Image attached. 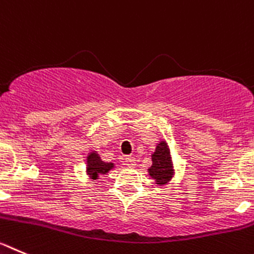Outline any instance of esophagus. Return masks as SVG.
<instances>
[{
    "mask_svg": "<svg viewBox=\"0 0 254 254\" xmlns=\"http://www.w3.org/2000/svg\"><path fill=\"white\" fill-rule=\"evenodd\" d=\"M135 158L134 157H127L125 158V166H127L129 168H134L135 167Z\"/></svg>",
    "mask_w": 254,
    "mask_h": 254,
    "instance_id": "esophagus-1",
    "label": "esophagus"
}]
</instances>
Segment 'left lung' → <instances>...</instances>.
Segmentation results:
<instances>
[{
  "label": "left lung",
  "instance_id": "obj_1",
  "mask_svg": "<svg viewBox=\"0 0 254 254\" xmlns=\"http://www.w3.org/2000/svg\"><path fill=\"white\" fill-rule=\"evenodd\" d=\"M150 157H152V167L148 168V173L157 186H166L172 181L176 175L172 153L166 139H161L157 143V147Z\"/></svg>",
  "mask_w": 254,
  "mask_h": 254
}]
</instances>
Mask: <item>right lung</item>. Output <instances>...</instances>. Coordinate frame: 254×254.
<instances>
[{
  "label": "right lung",
  "mask_w": 254,
  "mask_h": 254,
  "mask_svg": "<svg viewBox=\"0 0 254 254\" xmlns=\"http://www.w3.org/2000/svg\"><path fill=\"white\" fill-rule=\"evenodd\" d=\"M115 167L113 162H104L96 150H90L86 157V175L96 182L101 176L107 175Z\"/></svg>",
  "instance_id": "add662e5"
}]
</instances>
